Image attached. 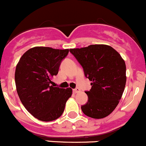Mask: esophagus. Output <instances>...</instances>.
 Returning <instances> with one entry per match:
<instances>
[{
	"label": "esophagus",
	"instance_id": "obj_1",
	"mask_svg": "<svg viewBox=\"0 0 146 146\" xmlns=\"http://www.w3.org/2000/svg\"><path fill=\"white\" fill-rule=\"evenodd\" d=\"M80 91H81V90H80L78 88H75V89L73 90V92L75 93V94H76V93L79 92Z\"/></svg>",
	"mask_w": 146,
	"mask_h": 146
}]
</instances>
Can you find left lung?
<instances>
[{"mask_svg": "<svg viewBox=\"0 0 146 146\" xmlns=\"http://www.w3.org/2000/svg\"><path fill=\"white\" fill-rule=\"evenodd\" d=\"M70 52L92 81L91 90L86 92L88 101L81 106L82 111L93 119L106 117L119 104L125 89V61L119 52L107 45H90L70 49Z\"/></svg>", "mask_w": 146, "mask_h": 146, "instance_id": "8db88e82", "label": "left lung"}]
</instances>
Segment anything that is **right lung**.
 I'll return each instance as SVG.
<instances>
[{
	"instance_id": "1",
	"label": "right lung",
	"mask_w": 146,
	"mask_h": 146,
	"mask_svg": "<svg viewBox=\"0 0 146 146\" xmlns=\"http://www.w3.org/2000/svg\"><path fill=\"white\" fill-rule=\"evenodd\" d=\"M68 52V49L34 47L25 52L16 65L15 83L21 103L32 116L42 121L59 118L72 94L70 88L50 86Z\"/></svg>"
}]
</instances>
